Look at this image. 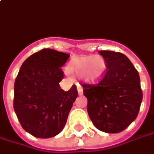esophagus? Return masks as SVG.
Listing matches in <instances>:
<instances>
[{
    "instance_id": "1",
    "label": "esophagus",
    "mask_w": 154,
    "mask_h": 154,
    "mask_svg": "<svg viewBox=\"0 0 154 154\" xmlns=\"http://www.w3.org/2000/svg\"><path fill=\"white\" fill-rule=\"evenodd\" d=\"M77 91H78V94H83V89L82 87L80 86V85H77Z\"/></svg>"
}]
</instances>
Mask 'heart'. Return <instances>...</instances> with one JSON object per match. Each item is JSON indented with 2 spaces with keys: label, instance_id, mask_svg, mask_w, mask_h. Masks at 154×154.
<instances>
[{
  "label": "heart",
  "instance_id": "b5f03b06",
  "mask_svg": "<svg viewBox=\"0 0 154 154\" xmlns=\"http://www.w3.org/2000/svg\"><path fill=\"white\" fill-rule=\"evenodd\" d=\"M107 70L106 60L101 56H82L72 60L68 72L73 76L82 77L87 83L100 81Z\"/></svg>",
  "mask_w": 154,
  "mask_h": 154
}]
</instances>
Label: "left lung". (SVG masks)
I'll use <instances>...</instances> for the list:
<instances>
[{"label":"left lung","instance_id":"8db88e82","mask_svg":"<svg viewBox=\"0 0 154 154\" xmlns=\"http://www.w3.org/2000/svg\"><path fill=\"white\" fill-rule=\"evenodd\" d=\"M107 70L96 85L83 84L87 112L94 126L106 133H119L135 120L143 93L139 72L125 54L99 51Z\"/></svg>","mask_w":154,"mask_h":154}]
</instances>
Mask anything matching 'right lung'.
I'll return each mask as SVG.
<instances>
[{"label": "right lung", "mask_w": 154, "mask_h": 154, "mask_svg": "<svg viewBox=\"0 0 154 154\" xmlns=\"http://www.w3.org/2000/svg\"><path fill=\"white\" fill-rule=\"evenodd\" d=\"M69 54L43 49L23 63L14 82V109L23 129L37 138L54 137L62 131L78 95L73 85L60 88L62 67Z\"/></svg>", "instance_id": "obj_1"}]
</instances>
